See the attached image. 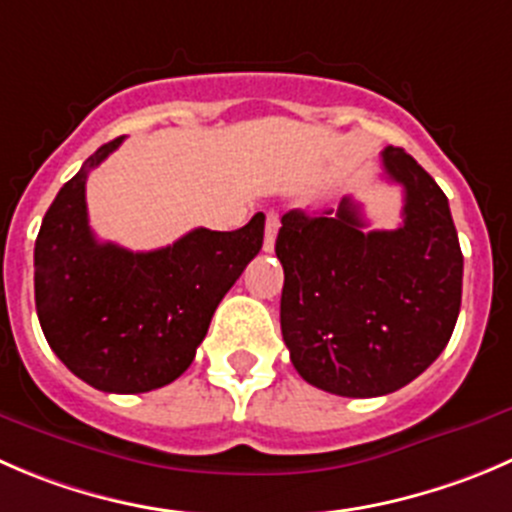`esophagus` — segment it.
Returning a JSON list of instances; mask_svg holds the SVG:
<instances>
[{"label":"esophagus","instance_id":"esophagus-1","mask_svg":"<svg viewBox=\"0 0 512 512\" xmlns=\"http://www.w3.org/2000/svg\"><path fill=\"white\" fill-rule=\"evenodd\" d=\"M277 230H280V215H277V212H267V220H265V252L275 250Z\"/></svg>","mask_w":512,"mask_h":512}]
</instances>
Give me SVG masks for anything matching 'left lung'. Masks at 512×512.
Returning <instances> with one entry per match:
<instances>
[{
	"label": "left lung",
	"instance_id": "8db88e82",
	"mask_svg": "<svg viewBox=\"0 0 512 512\" xmlns=\"http://www.w3.org/2000/svg\"><path fill=\"white\" fill-rule=\"evenodd\" d=\"M382 170L403 187V225L365 232L345 197L332 215H282V340L302 380L342 398H377L428 370L463 297V252L438 182L400 147Z\"/></svg>",
	"mask_w": 512,
	"mask_h": 512
}]
</instances>
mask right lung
Wrapping results in <instances>:
<instances>
[{"label": "right lung", "mask_w": 512, "mask_h": 512, "mask_svg": "<svg viewBox=\"0 0 512 512\" xmlns=\"http://www.w3.org/2000/svg\"><path fill=\"white\" fill-rule=\"evenodd\" d=\"M99 147L59 190L34 245V302L54 355L102 393L165 388L195 360L222 297L260 252L265 215L235 232L197 227L172 245L132 252L89 230V170Z\"/></svg>", "instance_id": "add662e5"}]
</instances>
